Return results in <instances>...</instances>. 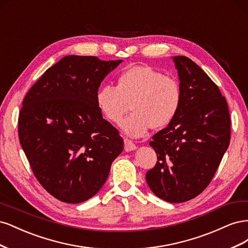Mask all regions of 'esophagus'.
I'll list each match as a JSON object with an SVG mask.
<instances>
[{"label":"esophagus","mask_w":248,"mask_h":248,"mask_svg":"<svg viewBox=\"0 0 248 248\" xmlns=\"http://www.w3.org/2000/svg\"><path fill=\"white\" fill-rule=\"evenodd\" d=\"M124 149L126 152H129V151H133V150H136L137 146L131 140L124 139Z\"/></svg>","instance_id":"34e87169"}]
</instances>
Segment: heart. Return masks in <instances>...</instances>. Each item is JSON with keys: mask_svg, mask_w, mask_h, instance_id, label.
Returning a JSON list of instances; mask_svg holds the SVG:
<instances>
[{"mask_svg": "<svg viewBox=\"0 0 248 248\" xmlns=\"http://www.w3.org/2000/svg\"><path fill=\"white\" fill-rule=\"evenodd\" d=\"M182 91L177 78L152 67L136 65L126 68L117 78L116 87L104 85L96 93L97 108L109 122L119 124L128 109L131 114L123 120V131L132 138L145 136L153 126L169 125L178 114Z\"/></svg>", "mask_w": 248, "mask_h": 248, "instance_id": "obj_1", "label": "heart"}]
</instances>
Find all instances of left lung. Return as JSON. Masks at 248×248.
<instances>
[{
    "mask_svg": "<svg viewBox=\"0 0 248 248\" xmlns=\"http://www.w3.org/2000/svg\"><path fill=\"white\" fill-rule=\"evenodd\" d=\"M172 59L181 106L150 141L157 162L146 181L161 200L183 202L198 197L213 179L230 145L231 119L226 98L205 71L187 57Z\"/></svg>",
    "mask_w": 248,
    "mask_h": 248,
    "instance_id": "8db88e82",
    "label": "left lung"
}]
</instances>
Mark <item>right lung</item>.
<instances>
[{
	"label": "right lung",
	"mask_w": 248,
	"mask_h": 248,
	"mask_svg": "<svg viewBox=\"0 0 248 248\" xmlns=\"http://www.w3.org/2000/svg\"><path fill=\"white\" fill-rule=\"evenodd\" d=\"M121 62L64 57L22 101V150L43 188L64 202L78 204L95 196L123 151V139L96 104L101 81Z\"/></svg>",
	"instance_id": "add662e5"
}]
</instances>
